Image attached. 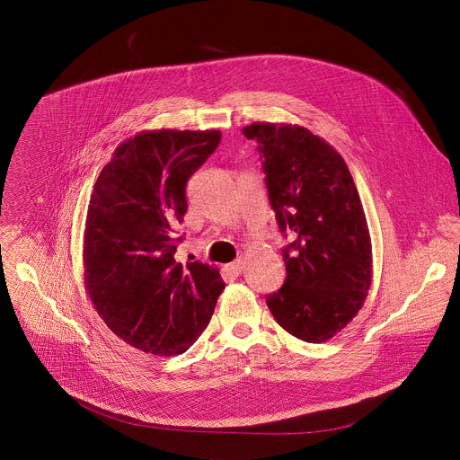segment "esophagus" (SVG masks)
Masks as SVG:
<instances>
[{
  "label": "esophagus",
  "instance_id": "esophagus-1",
  "mask_svg": "<svg viewBox=\"0 0 460 460\" xmlns=\"http://www.w3.org/2000/svg\"><path fill=\"white\" fill-rule=\"evenodd\" d=\"M243 267H244V262L239 259V261H235V262L225 265V272L230 274V276H239L241 270H243Z\"/></svg>",
  "mask_w": 460,
  "mask_h": 460
}]
</instances>
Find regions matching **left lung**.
Masks as SVG:
<instances>
[{
	"mask_svg": "<svg viewBox=\"0 0 460 460\" xmlns=\"http://www.w3.org/2000/svg\"><path fill=\"white\" fill-rule=\"evenodd\" d=\"M265 188L283 237L287 278L265 296L276 323L299 340L321 343L345 328L372 281V244L352 175L323 137L299 126L257 122Z\"/></svg>",
	"mask_w": 460,
	"mask_h": 460,
	"instance_id": "obj_1",
	"label": "left lung"
}]
</instances>
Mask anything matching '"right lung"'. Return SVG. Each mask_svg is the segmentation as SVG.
<instances>
[{
	"label": "right lung",
	"instance_id": "add662e5",
	"mask_svg": "<svg viewBox=\"0 0 460 460\" xmlns=\"http://www.w3.org/2000/svg\"><path fill=\"white\" fill-rule=\"evenodd\" d=\"M219 141V131L136 134L93 186L83 246L86 288L108 328L143 352H186L225 288L217 269L175 261L188 181Z\"/></svg>",
	"mask_w": 460,
	"mask_h": 460
}]
</instances>
